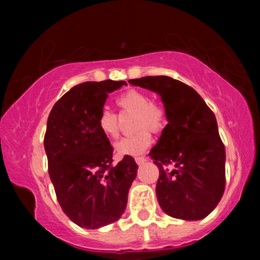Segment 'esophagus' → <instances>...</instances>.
<instances>
[{
  "mask_svg": "<svg viewBox=\"0 0 260 260\" xmlns=\"http://www.w3.org/2000/svg\"><path fill=\"white\" fill-rule=\"evenodd\" d=\"M135 159H136V164L137 165H143L147 161L146 157H136Z\"/></svg>",
  "mask_w": 260,
  "mask_h": 260,
  "instance_id": "obj_1",
  "label": "esophagus"
}]
</instances>
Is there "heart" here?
<instances>
[{"label":"heart","instance_id":"heart-1","mask_svg":"<svg viewBox=\"0 0 260 260\" xmlns=\"http://www.w3.org/2000/svg\"><path fill=\"white\" fill-rule=\"evenodd\" d=\"M122 113L135 114L133 135L122 138L114 149L118 156H137L143 153L152 142V132H159L167 123L166 111L159 104L151 102L148 94L131 89L117 98ZM98 129L104 137L115 140L119 136V120L113 112L102 109L96 118Z\"/></svg>","mask_w":260,"mask_h":260}]
</instances>
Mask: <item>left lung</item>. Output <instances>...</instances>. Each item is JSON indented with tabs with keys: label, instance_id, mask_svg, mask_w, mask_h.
Here are the masks:
<instances>
[{
	"label": "left lung",
	"instance_id": "1",
	"mask_svg": "<svg viewBox=\"0 0 260 260\" xmlns=\"http://www.w3.org/2000/svg\"><path fill=\"white\" fill-rule=\"evenodd\" d=\"M129 84L161 96L167 124L149 156L159 169L156 195L167 215L201 220L217 206L225 188V147L216 118L191 86L170 77H145ZM164 164H172L170 172Z\"/></svg>",
	"mask_w": 260,
	"mask_h": 260
}]
</instances>
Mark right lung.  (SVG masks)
<instances>
[{"label": "right lung", "instance_id": "obj_1", "mask_svg": "<svg viewBox=\"0 0 260 260\" xmlns=\"http://www.w3.org/2000/svg\"><path fill=\"white\" fill-rule=\"evenodd\" d=\"M123 85V80H104L73 86L48 118L44 147L50 180L62 211L84 229L117 221L137 176L133 157L124 156L112 166L113 147L96 125L108 94Z\"/></svg>", "mask_w": 260, "mask_h": 260}]
</instances>
